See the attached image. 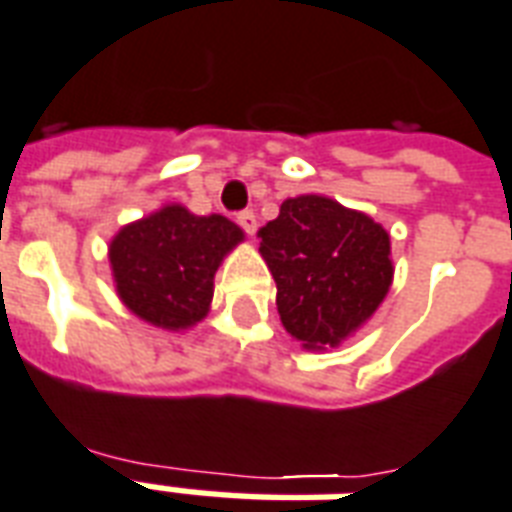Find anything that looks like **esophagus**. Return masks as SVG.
<instances>
[{"mask_svg":"<svg viewBox=\"0 0 512 512\" xmlns=\"http://www.w3.org/2000/svg\"><path fill=\"white\" fill-rule=\"evenodd\" d=\"M239 225L247 230L249 236H255V233H257V214L255 212H241L239 214Z\"/></svg>","mask_w":512,"mask_h":512,"instance_id":"esophagus-1","label":"esophagus"}]
</instances>
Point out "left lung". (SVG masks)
Listing matches in <instances>:
<instances>
[{
  "label": "left lung",
  "mask_w": 512,
  "mask_h": 512,
  "mask_svg": "<svg viewBox=\"0 0 512 512\" xmlns=\"http://www.w3.org/2000/svg\"><path fill=\"white\" fill-rule=\"evenodd\" d=\"M284 330L308 351L341 346L384 303L395 279L381 222L317 193L287 198L260 228Z\"/></svg>",
  "instance_id": "1"
}]
</instances>
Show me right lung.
I'll return each mask as SVG.
<instances>
[{
  "label": "right lung",
  "instance_id": "1",
  "mask_svg": "<svg viewBox=\"0 0 512 512\" xmlns=\"http://www.w3.org/2000/svg\"><path fill=\"white\" fill-rule=\"evenodd\" d=\"M244 241L222 214H193L166 204L117 230L109 265L117 298L136 317L169 333L190 330L209 314L214 273Z\"/></svg>",
  "mask_w": 512,
  "mask_h": 512
}]
</instances>
